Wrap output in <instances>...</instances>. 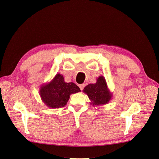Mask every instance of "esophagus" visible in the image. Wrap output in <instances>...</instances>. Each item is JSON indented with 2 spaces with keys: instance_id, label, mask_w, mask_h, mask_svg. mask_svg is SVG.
Segmentation results:
<instances>
[{
  "instance_id": "esophagus-1",
  "label": "esophagus",
  "mask_w": 159,
  "mask_h": 159,
  "mask_svg": "<svg viewBox=\"0 0 159 159\" xmlns=\"http://www.w3.org/2000/svg\"><path fill=\"white\" fill-rule=\"evenodd\" d=\"M79 87H80V89H81V90H82V89L84 88V87H85V84L79 85Z\"/></svg>"
}]
</instances>
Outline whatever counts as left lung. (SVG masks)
<instances>
[{"instance_id": "obj_1", "label": "left lung", "mask_w": 159, "mask_h": 159, "mask_svg": "<svg viewBox=\"0 0 159 159\" xmlns=\"http://www.w3.org/2000/svg\"><path fill=\"white\" fill-rule=\"evenodd\" d=\"M83 91L88 95L91 101L90 104L94 107L107 104L113 97L103 75L98 77L95 84H90L85 86Z\"/></svg>"}]
</instances>
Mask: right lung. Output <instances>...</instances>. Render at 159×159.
I'll return each instance as SVG.
<instances>
[{"instance_id": "1", "label": "right lung", "mask_w": 159, "mask_h": 159, "mask_svg": "<svg viewBox=\"0 0 159 159\" xmlns=\"http://www.w3.org/2000/svg\"><path fill=\"white\" fill-rule=\"evenodd\" d=\"M81 90L74 83H66L63 75L57 74L50 82L41 85L39 94L41 99L48 107L57 109L64 107L71 94Z\"/></svg>"}]
</instances>
